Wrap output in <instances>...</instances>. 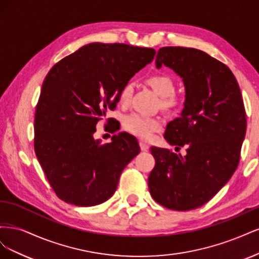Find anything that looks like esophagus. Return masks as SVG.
<instances>
[{"label": "esophagus", "instance_id": "obj_1", "mask_svg": "<svg viewBox=\"0 0 259 259\" xmlns=\"http://www.w3.org/2000/svg\"><path fill=\"white\" fill-rule=\"evenodd\" d=\"M139 146H140V149H142L143 151H148L149 146H148L146 143H144V142H139Z\"/></svg>", "mask_w": 259, "mask_h": 259}]
</instances>
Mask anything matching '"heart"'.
Returning <instances> with one entry per match:
<instances>
[{
	"instance_id": "b5f03b06",
	"label": "heart",
	"mask_w": 259,
	"mask_h": 259,
	"mask_svg": "<svg viewBox=\"0 0 259 259\" xmlns=\"http://www.w3.org/2000/svg\"><path fill=\"white\" fill-rule=\"evenodd\" d=\"M147 84L162 98L161 107L164 110L174 113L179 108V100L175 97V83L167 74H152L146 79ZM134 93V83L128 81L119 92V103L121 106H128ZM123 128L130 134L143 139L151 138L155 132L162 128V122L156 117H149L140 114H130L125 116L122 122Z\"/></svg>"
}]
</instances>
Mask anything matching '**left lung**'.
Segmentation results:
<instances>
[{"label": "left lung", "instance_id": "1", "mask_svg": "<svg viewBox=\"0 0 259 259\" xmlns=\"http://www.w3.org/2000/svg\"><path fill=\"white\" fill-rule=\"evenodd\" d=\"M155 64L183 77L185 108L168 123L164 138L176 149L187 146V154L151 147L155 165L149 190L164 207L194 209L213 198L239 165L246 132L244 104L231 70L205 52L166 46L159 50Z\"/></svg>", "mask_w": 259, "mask_h": 259}]
</instances>
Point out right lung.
<instances>
[{"mask_svg": "<svg viewBox=\"0 0 259 259\" xmlns=\"http://www.w3.org/2000/svg\"><path fill=\"white\" fill-rule=\"evenodd\" d=\"M154 55L153 49L123 43H91L62 58L45 76L35 107L34 151L60 200L93 206L116 190L139 145L127 133L113 135L109 144L93 134L106 112L115 109L122 86Z\"/></svg>", "mask_w": 259, "mask_h": 259, "instance_id": "1", "label": "right lung"}]
</instances>
